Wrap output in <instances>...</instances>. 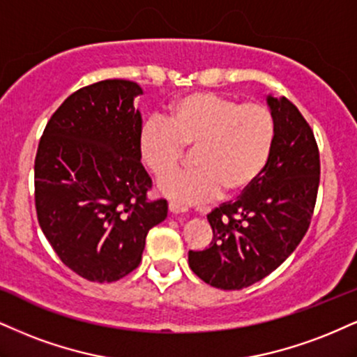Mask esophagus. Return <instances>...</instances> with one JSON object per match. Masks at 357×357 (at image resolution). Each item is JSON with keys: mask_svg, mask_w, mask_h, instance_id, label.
<instances>
[{"mask_svg": "<svg viewBox=\"0 0 357 357\" xmlns=\"http://www.w3.org/2000/svg\"><path fill=\"white\" fill-rule=\"evenodd\" d=\"M186 211H188V209L183 208V206H179V204H176V203H169V213H173V214H184Z\"/></svg>", "mask_w": 357, "mask_h": 357, "instance_id": "1", "label": "esophagus"}]
</instances>
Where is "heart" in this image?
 Listing matches in <instances>:
<instances>
[{"mask_svg": "<svg viewBox=\"0 0 357 357\" xmlns=\"http://www.w3.org/2000/svg\"><path fill=\"white\" fill-rule=\"evenodd\" d=\"M274 139V119L259 102L239 105L222 94H184L167 106L166 121L149 119L137 136L143 165L158 179L181 165L192 149L196 170L160 184L176 204L192 206L218 196L244 192L263 173Z\"/></svg>", "mask_w": 357, "mask_h": 357, "instance_id": "heart-1", "label": "heart"}]
</instances>
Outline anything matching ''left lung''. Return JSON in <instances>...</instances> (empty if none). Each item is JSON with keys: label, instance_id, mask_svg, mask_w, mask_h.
<instances>
[{"label": "left lung", "instance_id": "left-lung-1", "mask_svg": "<svg viewBox=\"0 0 357 357\" xmlns=\"http://www.w3.org/2000/svg\"><path fill=\"white\" fill-rule=\"evenodd\" d=\"M274 139L263 173L234 203L208 214L209 248L188 252L196 276L238 291L264 279L306 234L319 188V151L311 128L286 98L266 96Z\"/></svg>", "mask_w": 357, "mask_h": 357}]
</instances>
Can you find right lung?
I'll use <instances>...</instances> for the list:
<instances>
[{
	"label": "right lung",
	"mask_w": 357,
	"mask_h": 357,
	"mask_svg": "<svg viewBox=\"0 0 357 357\" xmlns=\"http://www.w3.org/2000/svg\"><path fill=\"white\" fill-rule=\"evenodd\" d=\"M137 83L106 79L68 96L46 124L34 160L38 221L68 268L94 282L118 281L141 263L146 236L167 216L148 201L141 165Z\"/></svg>",
	"instance_id": "obj_1"
}]
</instances>
